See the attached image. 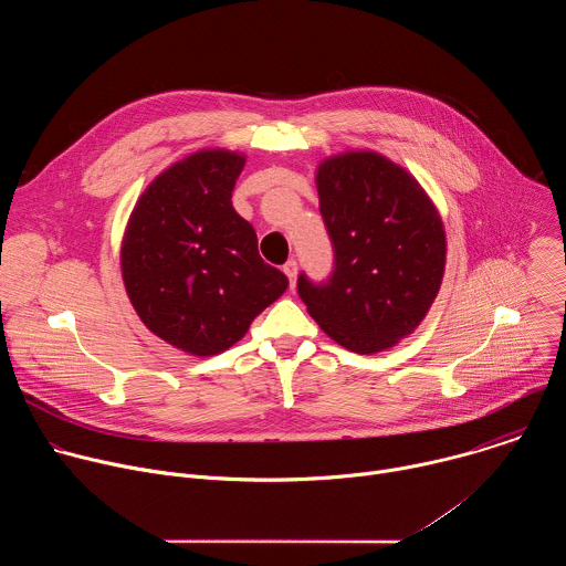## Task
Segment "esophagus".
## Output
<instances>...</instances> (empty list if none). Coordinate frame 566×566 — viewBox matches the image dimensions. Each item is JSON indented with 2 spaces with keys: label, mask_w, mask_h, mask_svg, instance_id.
I'll list each match as a JSON object with an SVG mask.
<instances>
[{
  "label": "esophagus",
  "mask_w": 566,
  "mask_h": 566,
  "mask_svg": "<svg viewBox=\"0 0 566 566\" xmlns=\"http://www.w3.org/2000/svg\"><path fill=\"white\" fill-rule=\"evenodd\" d=\"M284 273H286V277H289V284H291V289H295V277H297V262L295 260H289L284 266Z\"/></svg>",
  "instance_id": "esophagus-1"
}]
</instances>
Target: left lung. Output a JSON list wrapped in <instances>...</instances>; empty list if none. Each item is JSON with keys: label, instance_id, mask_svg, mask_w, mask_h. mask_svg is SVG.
I'll return each mask as SVG.
<instances>
[{"label": "left lung", "instance_id": "left-lung-1", "mask_svg": "<svg viewBox=\"0 0 566 566\" xmlns=\"http://www.w3.org/2000/svg\"><path fill=\"white\" fill-rule=\"evenodd\" d=\"M334 273L297 293L319 329L356 354L410 336L430 311L446 269L443 221L419 181L378 151H345L315 172Z\"/></svg>", "mask_w": 566, "mask_h": 566}]
</instances>
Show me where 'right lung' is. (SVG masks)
<instances>
[{
  "label": "right lung",
  "mask_w": 566,
  "mask_h": 566,
  "mask_svg": "<svg viewBox=\"0 0 566 566\" xmlns=\"http://www.w3.org/2000/svg\"><path fill=\"white\" fill-rule=\"evenodd\" d=\"M244 164V154L228 149L186 156L147 186L123 237L132 306L151 334L192 356L232 347L289 286L232 208Z\"/></svg>",
  "instance_id": "obj_1"
}]
</instances>
